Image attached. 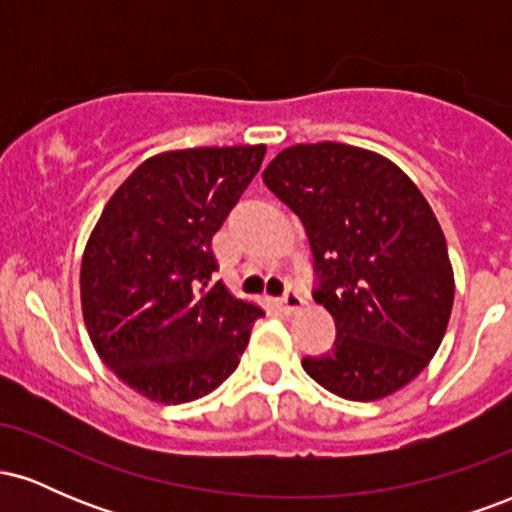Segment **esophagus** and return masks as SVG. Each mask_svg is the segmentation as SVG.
<instances>
[{"label":"esophagus","instance_id":"obj_1","mask_svg":"<svg viewBox=\"0 0 512 512\" xmlns=\"http://www.w3.org/2000/svg\"><path fill=\"white\" fill-rule=\"evenodd\" d=\"M276 305H279L281 310H284V313H296V310H301L303 305H305V301H303V296L298 291H286L284 296L279 298V301H276Z\"/></svg>","mask_w":512,"mask_h":512}]
</instances>
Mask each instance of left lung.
<instances>
[{"label":"left lung","instance_id":"obj_1","mask_svg":"<svg viewBox=\"0 0 512 512\" xmlns=\"http://www.w3.org/2000/svg\"><path fill=\"white\" fill-rule=\"evenodd\" d=\"M308 233L337 339L305 373L334 395L375 402L409 385L448 330L455 274L443 228L390 158L339 142L293 144L262 173Z\"/></svg>","mask_w":512,"mask_h":512}]
</instances>
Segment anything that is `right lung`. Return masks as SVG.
<instances>
[{"mask_svg": "<svg viewBox=\"0 0 512 512\" xmlns=\"http://www.w3.org/2000/svg\"><path fill=\"white\" fill-rule=\"evenodd\" d=\"M267 146L156 154L105 204L81 257V313L117 378L158 404L214 392L264 310L221 281L211 238L250 185Z\"/></svg>", "mask_w": 512, "mask_h": 512, "instance_id": "add662e5", "label": "right lung"}]
</instances>
